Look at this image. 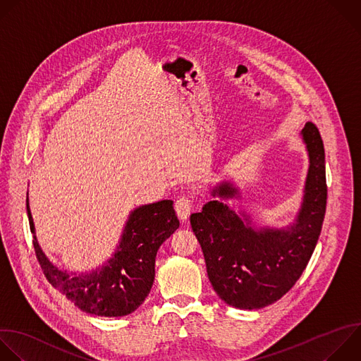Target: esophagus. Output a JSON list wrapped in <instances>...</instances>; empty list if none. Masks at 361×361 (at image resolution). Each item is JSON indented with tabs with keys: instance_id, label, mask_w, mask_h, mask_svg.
I'll return each instance as SVG.
<instances>
[{
	"instance_id": "1",
	"label": "esophagus",
	"mask_w": 361,
	"mask_h": 361,
	"mask_svg": "<svg viewBox=\"0 0 361 361\" xmlns=\"http://www.w3.org/2000/svg\"><path fill=\"white\" fill-rule=\"evenodd\" d=\"M174 208H176V212L178 215V218L181 221H187V218L190 216V214L192 212V208H194V201L190 198V197H180L177 198L176 204H174Z\"/></svg>"
}]
</instances>
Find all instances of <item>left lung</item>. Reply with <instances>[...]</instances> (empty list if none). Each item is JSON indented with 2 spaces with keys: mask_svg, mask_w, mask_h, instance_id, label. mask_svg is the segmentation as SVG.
<instances>
[{
  "mask_svg": "<svg viewBox=\"0 0 361 361\" xmlns=\"http://www.w3.org/2000/svg\"><path fill=\"white\" fill-rule=\"evenodd\" d=\"M302 135L310 166L302 208L288 229L257 232L219 201L190 216L209 282L231 306L261 309L275 303L293 288L314 251L327 200L324 147L313 123L307 122ZM212 194L232 197L235 188L222 184Z\"/></svg>",
  "mask_w": 361,
  "mask_h": 361,
  "instance_id": "8db88e82",
  "label": "left lung"
}]
</instances>
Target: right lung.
<instances>
[{
    "instance_id": "add662e5",
    "label": "right lung",
    "mask_w": 361,
    "mask_h": 361,
    "mask_svg": "<svg viewBox=\"0 0 361 361\" xmlns=\"http://www.w3.org/2000/svg\"><path fill=\"white\" fill-rule=\"evenodd\" d=\"M27 211L31 232H35L28 200ZM178 226L171 200L135 209L114 257L102 269L85 275L59 271L42 254L35 238L32 244L41 269L55 289L86 313L118 317L135 312L150 293L157 251Z\"/></svg>"
}]
</instances>
